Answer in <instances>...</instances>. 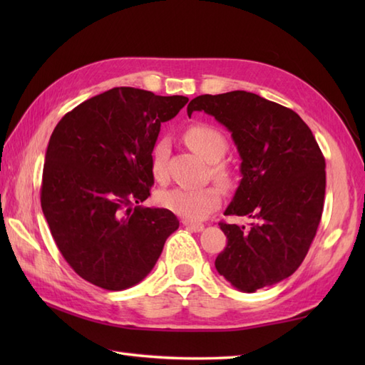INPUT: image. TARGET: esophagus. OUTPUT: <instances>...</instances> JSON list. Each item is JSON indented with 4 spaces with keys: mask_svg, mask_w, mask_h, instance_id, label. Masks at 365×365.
<instances>
[{
    "mask_svg": "<svg viewBox=\"0 0 365 365\" xmlns=\"http://www.w3.org/2000/svg\"><path fill=\"white\" fill-rule=\"evenodd\" d=\"M182 224L187 229L192 230V232H202L204 230V224L202 222H192V221H188V220H183Z\"/></svg>",
    "mask_w": 365,
    "mask_h": 365,
    "instance_id": "esophagus-1",
    "label": "esophagus"
}]
</instances>
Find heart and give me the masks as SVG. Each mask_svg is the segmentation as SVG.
I'll return each mask as SVG.
<instances>
[{
	"label": "heart",
	"instance_id": "1",
	"mask_svg": "<svg viewBox=\"0 0 365 365\" xmlns=\"http://www.w3.org/2000/svg\"><path fill=\"white\" fill-rule=\"evenodd\" d=\"M185 141L204 160L213 163L212 174L222 185H230L232 175L224 165H218L227 152V139L218 128L207 123H195L185 131ZM169 153L168 138H160L152 149V174L158 182L166 180V160ZM158 202L185 220L197 221L205 218L221 205V190L215 185L200 188H170L161 191Z\"/></svg>",
	"mask_w": 365,
	"mask_h": 365
}]
</instances>
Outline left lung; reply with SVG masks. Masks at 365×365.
Instances as JSON below:
<instances>
[{"instance_id":"left-lung-1","label":"left lung","mask_w":365,"mask_h":365,"mask_svg":"<svg viewBox=\"0 0 365 365\" xmlns=\"http://www.w3.org/2000/svg\"><path fill=\"white\" fill-rule=\"evenodd\" d=\"M187 111L222 123L242 158L243 178L224 215L252 222H220L227 246L216 269L246 293L281 282L304 260L323 213L324 157L311 128L290 108L246 91L199 96Z\"/></svg>"}]
</instances>
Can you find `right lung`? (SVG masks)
<instances>
[{
  "mask_svg": "<svg viewBox=\"0 0 365 365\" xmlns=\"http://www.w3.org/2000/svg\"><path fill=\"white\" fill-rule=\"evenodd\" d=\"M187 103L183 96L113 88L54 127L45 153L42 212L58 250L84 281L113 292L130 289L150 273L178 229L168 208L139 204L150 196L161 122Z\"/></svg>",
  "mask_w": 365,
  "mask_h": 365,
  "instance_id": "add662e5",
  "label": "right lung"
}]
</instances>
